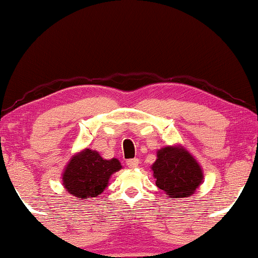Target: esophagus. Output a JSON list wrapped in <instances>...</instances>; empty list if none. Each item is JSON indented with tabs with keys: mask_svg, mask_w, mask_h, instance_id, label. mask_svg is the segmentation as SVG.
Returning a JSON list of instances; mask_svg holds the SVG:
<instances>
[{
	"mask_svg": "<svg viewBox=\"0 0 258 258\" xmlns=\"http://www.w3.org/2000/svg\"><path fill=\"white\" fill-rule=\"evenodd\" d=\"M127 166L130 167V168H136V167H138L139 164V160L138 159H131V160H127Z\"/></svg>",
	"mask_w": 258,
	"mask_h": 258,
	"instance_id": "esophagus-1",
	"label": "esophagus"
}]
</instances>
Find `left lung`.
<instances>
[{"mask_svg": "<svg viewBox=\"0 0 258 258\" xmlns=\"http://www.w3.org/2000/svg\"><path fill=\"white\" fill-rule=\"evenodd\" d=\"M151 169L156 186L170 198L192 196L203 181V170L200 163L179 145L157 150V159Z\"/></svg>", "mask_w": 258, "mask_h": 258, "instance_id": "left-lung-1", "label": "left lung"}]
</instances>
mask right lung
I'll return each mask as SVG.
<instances>
[{
	"label": "right lung",
	"instance_id": "right-lung-1",
	"mask_svg": "<svg viewBox=\"0 0 258 258\" xmlns=\"http://www.w3.org/2000/svg\"><path fill=\"white\" fill-rule=\"evenodd\" d=\"M122 168L117 159L105 160L97 151L85 149L74 155L62 174L67 192L79 201L97 197L108 186L111 174Z\"/></svg>",
	"mask_w": 258,
	"mask_h": 258
}]
</instances>
